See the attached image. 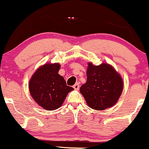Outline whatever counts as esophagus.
<instances>
[{
    "mask_svg": "<svg viewBox=\"0 0 149 149\" xmlns=\"http://www.w3.org/2000/svg\"><path fill=\"white\" fill-rule=\"evenodd\" d=\"M79 87H80V85H79V83H76V84L74 85V86H73V88H74L75 90H79Z\"/></svg>",
    "mask_w": 149,
    "mask_h": 149,
    "instance_id": "esophagus-1",
    "label": "esophagus"
}]
</instances>
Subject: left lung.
I'll return each instance as SVG.
<instances>
[{
    "instance_id": "left-lung-1",
    "label": "left lung",
    "mask_w": 149,
    "mask_h": 149,
    "mask_svg": "<svg viewBox=\"0 0 149 149\" xmlns=\"http://www.w3.org/2000/svg\"><path fill=\"white\" fill-rule=\"evenodd\" d=\"M123 90V81L113 67L107 63L94 66L88 63L87 81L80 92L90 107L104 110L114 105Z\"/></svg>"
}]
</instances>
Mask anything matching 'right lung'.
<instances>
[{"instance_id":"right-lung-1","label":"right lung","mask_w":149,"mask_h":149,"mask_svg":"<svg viewBox=\"0 0 149 149\" xmlns=\"http://www.w3.org/2000/svg\"><path fill=\"white\" fill-rule=\"evenodd\" d=\"M59 63H47L38 68L29 83L31 95L39 105L47 110L58 109L73 88L66 85L58 73Z\"/></svg>"}]
</instances>
